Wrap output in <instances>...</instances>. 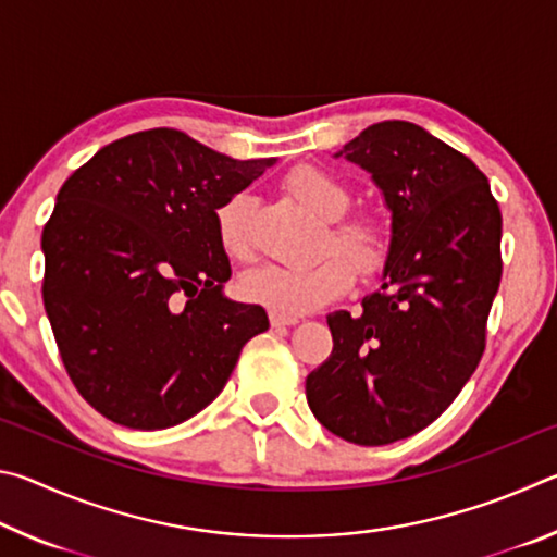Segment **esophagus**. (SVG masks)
<instances>
[{"label":"esophagus","mask_w":557,"mask_h":557,"mask_svg":"<svg viewBox=\"0 0 557 557\" xmlns=\"http://www.w3.org/2000/svg\"><path fill=\"white\" fill-rule=\"evenodd\" d=\"M297 322H299L297 317H282V314H275V312L270 314V324L275 326V329H282V326H295Z\"/></svg>","instance_id":"esophagus-1"}]
</instances>
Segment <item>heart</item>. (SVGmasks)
<instances>
[{"label":"heart","instance_id":"b5f03b06","mask_svg":"<svg viewBox=\"0 0 557 557\" xmlns=\"http://www.w3.org/2000/svg\"><path fill=\"white\" fill-rule=\"evenodd\" d=\"M285 191L326 223L322 250H336L307 268L260 265L245 272L238 287L252 305L268 307L282 317L317 312L344 297L354 285V270L361 277L381 275L391 262L395 225L391 215L363 211L344 215L351 203L348 186L322 166L301 164L285 176ZM250 209L248 194H233L215 209V233L225 256L245 260L250 256ZM345 258L342 259L341 256Z\"/></svg>","mask_w":557,"mask_h":557}]
</instances>
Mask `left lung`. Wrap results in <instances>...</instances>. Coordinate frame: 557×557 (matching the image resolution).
<instances>
[{
	"label": "left lung",
	"instance_id": "8db88e82",
	"mask_svg": "<svg viewBox=\"0 0 557 557\" xmlns=\"http://www.w3.org/2000/svg\"><path fill=\"white\" fill-rule=\"evenodd\" d=\"M338 154L381 186L395 245L363 312L326 317L334 348L307 403L336 437L381 447L435 422L482 361L502 211L476 164L412 122L366 127Z\"/></svg>",
	"mask_w": 557,
	"mask_h": 557
}]
</instances>
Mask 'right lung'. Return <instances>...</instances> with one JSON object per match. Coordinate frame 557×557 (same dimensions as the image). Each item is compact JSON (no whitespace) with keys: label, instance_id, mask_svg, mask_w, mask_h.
I'll list each match as a JSON object with an SVG mask.
<instances>
[{"label":"right lung","instance_id":"1","mask_svg":"<svg viewBox=\"0 0 557 557\" xmlns=\"http://www.w3.org/2000/svg\"><path fill=\"white\" fill-rule=\"evenodd\" d=\"M272 162L157 127L65 178L41 235V295L65 373L108 420L164 430L194 418L268 332L265 309L223 297L215 209Z\"/></svg>","mask_w":557,"mask_h":557}]
</instances>
